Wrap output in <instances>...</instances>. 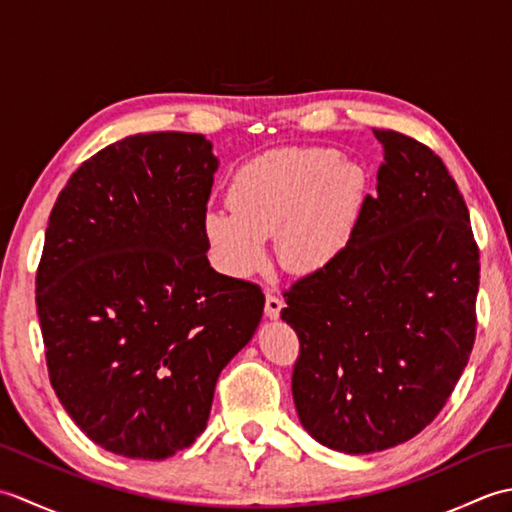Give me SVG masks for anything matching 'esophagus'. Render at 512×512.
<instances>
[{"label": "esophagus", "mask_w": 512, "mask_h": 512, "mask_svg": "<svg viewBox=\"0 0 512 512\" xmlns=\"http://www.w3.org/2000/svg\"><path fill=\"white\" fill-rule=\"evenodd\" d=\"M281 308H284V301H281L279 297H275L273 292H268V295H266V317H268L270 321L277 319Z\"/></svg>", "instance_id": "esophagus-1"}]
</instances>
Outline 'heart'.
Listing matches in <instances>:
<instances>
[{"label": "heart", "mask_w": 512, "mask_h": 512, "mask_svg": "<svg viewBox=\"0 0 512 512\" xmlns=\"http://www.w3.org/2000/svg\"><path fill=\"white\" fill-rule=\"evenodd\" d=\"M367 171L332 147L266 151L239 169L231 209L204 215V233L217 262L233 277L266 264V237L275 235L279 264L312 275L339 259L361 222Z\"/></svg>", "instance_id": "obj_1"}]
</instances>
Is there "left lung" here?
<instances>
[{"label": "left lung", "mask_w": 512, "mask_h": 512, "mask_svg": "<svg viewBox=\"0 0 512 512\" xmlns=\"http://www.w3.org/2000/svg\"><path fill=\"white\" fill-rule=\"evenodd\" d=\"M385 162L352 244L297 281L281 310L301 354L299 420L319 444L365 455L438 416L475 341L480 253L458 184L429 147L374 129Z\"/></svg>", "instance_id": "8db88e82"}]
</instances>
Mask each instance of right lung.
Returning <instances> with one entry per match:
<instances>
[{
  "instance_id": "1",
  "label": "right lung",
  "mask_w": 512,
  "mask_h": 512,
  "mask_svg": "<svg viewBox=\"0 0 512 512\" xmlns=\"http://www.w3.org/2000/svg\"><path fill=\"white\" fill-rule=\"evenodd\" d=\"M217 167L202 134L127 136L85 160L50 213L37 270L50 383L123 458L191 447L217 376L262 321V290L206 257Z\"/></svg>"
}]
</instances>
